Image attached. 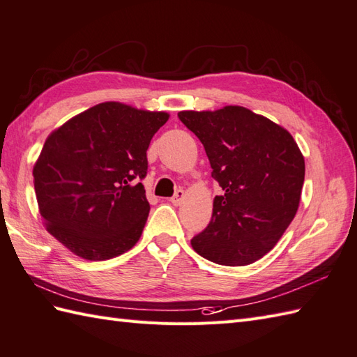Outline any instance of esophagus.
<instances>
[{
  "instance_id": "obj_1",
  "label": "esophagus",
  "mask_w": 357,
  "mask_h": 357,
  "mask_svg": "<svg viewBox=\"0 0 357 357\" xmlns=\"http://www.w3.org/2000/svg\"><path fill=\"white\" fill-rule=\"evenodd\" d=\"M183 198H185V190L183 189H177V192L174 194V197L171 198V203L174 206H180L183 203Z\"/></svg>"
}]
</instances>
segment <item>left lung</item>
Segmentation results:
<instances>
[{"instance_id": "obj_1", "label": "left lung", "mask_w": 357, "mask_h": 357, "mask_svg": "<svg viewBox=\"0 0 357 357\" xmlns=\"http://www.w3.org/2000/svg\"><path fill=\"white\" fill-rule=\"evenodd\" d=\"M222 188L212 220L190 241L199 256L239 266L271 251L298 211L304 158L288 130L241 106L183 110Z\"/></svg>"}]
</instances>
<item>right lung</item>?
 Wrapping results in <instances>:
<instances>
[{
	"label": "right lung",
	"mask_w": 357,
	"mask_h": 357,
	"mask_svg": "<svg viewBox=\"0 0 357 357\" xmlns=\"http://www.w3.org/2000/svg\"><path fill=\"white\" fill-rule=\"evenodd\" d=\"M167 112L100 102L51 133L33 167L47 230L71 253L107 260L139 241L150 203L146 150Z\"/></svg>",
	"instance_id": "1"
}]
</instances>
